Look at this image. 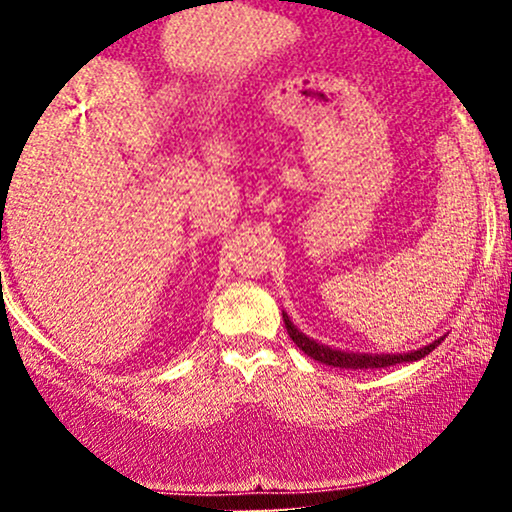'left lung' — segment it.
I'll list each match as a JSON object with an SVG mask.
<instances>
[{
  "label": "left lung",
  "mask_w": 512,
  "mask_h": 512,
  "mask_svg": "<svg viewBox=\"0 0 512 512\" xmlns=\"http://www.w3.org/2000/svg\"><path fill=\"white\" fill-rule=\"evenodd\" d=\"M284 325H286V332H289V337L293 339V344L298 346V349L305 351L310 358H315L317 363H325V366H334V368H349V370H368V368H387V366H397V363H407V361H419V358H424L431 354L433 349L440 344L433 342L424 346V349L419 351H411V354H397V356H368V354H346V351H337V349H330V346H322L313 342L310 337H305L303 332H298L296 327L291 325L289 317L284 315Z\"/></svg>",
  "instance_id": "8db88e82"
}]
</instances>
